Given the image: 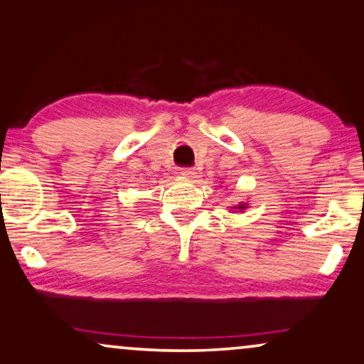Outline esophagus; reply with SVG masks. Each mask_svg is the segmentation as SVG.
I'll return each mask as SVG.
<instances>
[{"instance_id": "esophagus-1", "label": "esophagus", "mask_w": 364, "mask_h": 364, "mask_svg": "<svg viewBox=\"0 0 364 364\" xmlns=\"http://www.w3.org/2000/svg\"><path fill=\"white\" fill-rule=\"evenodd\" d=\"M179 174H183V176L186 178H193L196 174V171L193 168H179Z\"/></svg>"}]
</instances>
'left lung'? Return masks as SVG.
Segmentation results:
<instances>
[{"label":"left lung","mask_w":364,"mask_h":364,"mask_svg":"<svg viewBox=\"0 0 364 364\" xmlns=\"http://www.w3.org/2000/svg\"><path fill=\"white\" fill-rule=\"evenodd\" d=\"M238 208H241V210H243V208H245V206H238Z\"/></svg>","instance_id":"obj_1"}]
</instances>
